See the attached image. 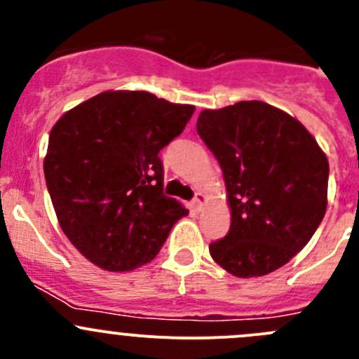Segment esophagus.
Returning <instances> with one entry per match:
<instances>
[{
  "label": "esophagus",
  "instance_id": "34e87169",
  "mask_svg": "<svg viewBox=\"0 0 359 359\" xmlns=\"http://www.w3.org/2000/svg\"><path fill=\"white\" fill-rule=\"evenodd\" d=\"M205 201H206L205 194H203V193H196V196H194V200H193V205H194V208H196L198 212H200V210H201V206L205 205Z\"/></svg>",
  "mask_w": 359,
  "mask_h": 359
}]
</instances>
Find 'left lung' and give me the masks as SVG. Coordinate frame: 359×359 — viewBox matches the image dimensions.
Masks as SVG:
<instances>
[{
	"label": "left lung",
	"mask_w": 359,
	"mask_h": 359,
	"mask_svg": "<svg viewBox=\"0 0 359 359\" xmlns=\"http://www.w3.org/2000/svg\"><path fill=\"white\" fill-rule=\"evenodd\" d=\"M196 130L222 168L229 233L210 255L238 278L280 269L327 212L328 159L306 126L260 100L201 111Z\"/></svg>",
	"instance_id": "obj_1"
}]
</instances>
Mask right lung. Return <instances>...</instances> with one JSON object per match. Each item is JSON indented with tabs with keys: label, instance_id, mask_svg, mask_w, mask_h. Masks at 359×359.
<instances>
[{
	"label": "right lung",
	"instance_id": "add662e5",
	"mask_svg": "<svg viewBox=\"0 0 359 359\" xmlns=\"http://www.w3.org/2000/svg\"><path fill=\"white\" fill-rule=\"evenodd\" d=\"M193 112L149 92H104L55 123L46 187L60 227L90 262L114 273L151 262L189 213L163 193L158 154Z\"/></svg>",
	"mask_w": 359,
	"mask_h": 359
}]
</instances>
